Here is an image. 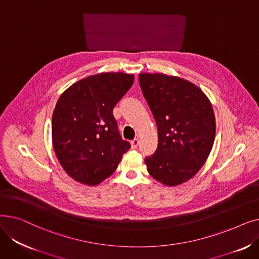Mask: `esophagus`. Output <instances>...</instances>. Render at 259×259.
<instances>
[{"label":"esophagus","instance_id":"1","mask_svg":"<svg viewBox=\"0 0 259 259\" xmlns=\"http://www.w3.org/2000/svg\"><path fill=\"white\" fill-rule=\"evenodd\" d=\"M139 144H140L139 139H134L133 141H131V147H132V149H137L138 146H139Z\"/></svg>","mask_w":259,"mask_h":259}]
</instances>
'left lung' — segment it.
<instances>
[{"label": "left lung", "instance_id": "obj_1", "mask_svg": "<svg viewBox=\"0 0 259 259\" xmlns=\"http://www.w3.org/2000/svg\"><path fill=\"white\" fill-rule=\"evenodd\" d=\"M139 81L158 130L147 170L167 186L183 184L205 164L214 143L215 116L210 101L197 86L176 76L141 73Z\"/></svg>", "mask_w": 259, "mask_h": 259}]
</instances>
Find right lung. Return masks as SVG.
I'll use <instances>...</instances> for the list:
<instances>
[{"instance_id": "obj_1", "label": "right lung", "mask_w": 259, "mask_h": 259, "mask_svg": "<svg viewBox=\"0 0 259 259\" xmlns=\"http://www.w3.org/2000/svg\"><path fill=\"white\" fill-rule=\"evenodd\" d=\"M132 74L88 76L68 88L52 114V144L64 170L94 186L110 176L131 145L122 140L113 108L131 88Z\"/></svg>"}]
</instances>
